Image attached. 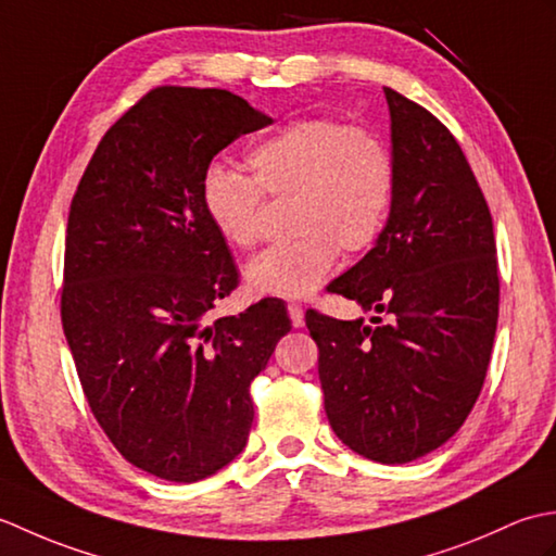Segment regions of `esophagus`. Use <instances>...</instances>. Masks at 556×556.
<instances>
[{"label": "esophagus", "mask_w": 556, "mask_h": 556, "mask_svg": "<svg viewBox=\"0 0 556 556\" xmlns=\"http://www.w3.org/2000/svg\"><path fill=\"white\" fill-rule=\"evenodd\" d=\"M303 305L301 303H289V317L293 327H303L305 325V315H303Z\"/></svg>", "instance_id": "34e87169"}]
</instances>
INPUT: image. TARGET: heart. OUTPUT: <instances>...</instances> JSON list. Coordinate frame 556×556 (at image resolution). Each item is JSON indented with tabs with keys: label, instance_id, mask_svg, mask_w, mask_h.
<instances>
[{
	"label": "heart",
	"instance_id": "obj_1",
	"mask_svg": "<svg viewBox=\"0 0 556 556\" xmlns=\"http://www.w3.org/2000/svg\"><path fill=\"white\" fill-rule=\"evenodd\" d=\"M245 164L251 179L212 167L200 200L219 239L245 251L263 233V195L289 198L287 224L296 236L245 265V287L255 296H305L323 285L339 251L356 255L380 239L396 169L392 150L372 128L327 116L299 119L257 140Z\"/></svg>",
	"mask_w": 556,
	"mask_h": 556
}]
</instances>
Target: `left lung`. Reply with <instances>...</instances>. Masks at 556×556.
<instances>
[{"label": "left lung", "mask_w": 556, "mask_h": 556, "mask_svg": "<svg viewBox=\"0 0 556 556\" xmlns=\"http://www.w3.org/2000/svg\"><path fill=\"white\" fill-rule=\"evenodd\" d=\"M396 186L380 239L329 285L370 325L317 311L305 325L329 425L377 464H408L464 425L485 382L500 277L490 207L464 150L420 104L384 88Z\"/></svg>", "instance_id": "8db88e82"}]
</instances>
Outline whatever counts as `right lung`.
I'll return each instance as SVG.
<instances>
[{"label": "right lung", "mask_w": 556, "mask_h": 556, "mask_svg": "<svg viewBox=\"0 0 556 556\" xmlns=\"http://www.w3.org/2000/svg\"><path fill=\"white\" fill-rule=\"evenodd\" d=\"M267 124L229 90L155 88L104 134L71 200L62 325L80 387L119 454L169 482L243 452L251 382L291 329L279 299L207 315L239 271L200 186L219 150Z\"/></svg>", "instance_id": "obj_1"}]
</instances>
